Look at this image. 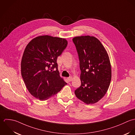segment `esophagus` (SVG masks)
Returning <instances> with one entry per match:
<instances>
[{
	"instance_id": "esophagus-1",
	"label": "esophagus",
	"mask_w": 135,
	"mask_h": 135,
	"mask_svg": "<svg viewBox=\"0 0 135 135\" xmlns=\"http://www.w3.org/2000/svg\"><path fill=\"white\" fill-rule=\"evenodd\" d=\"M73 77H68V78H67V79H68V80L69 81V82H70V81H72L73 80Z\"/></svg>"
}]
</instances>
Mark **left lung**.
Listing matches in <instances>:
<instances>
[{
	"mask_svg": "<svg viewBox=\"0 0 135 135\" xmlns=\"http://www.w3.org/2000/svg\"><path fill=\"white\" fill-rule=\"evenodd\" d=\"M73 41L78 54L81 70V86L75 93L86 104H94L105 95L111 80V65L108 53L94 36H76Z\"/></svg>",
	"mask_w": 135,
	"mask_h": 135,
	"instance_id": "8db88e82",
	"label": "left lung"
}]
</instances>
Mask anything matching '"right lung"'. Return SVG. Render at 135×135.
Wrapping results in <instances>:
<instances>
[{
    "instance_id": "1",
    "label": "right lung",
    "mask_w": 135,
    "mask_h": 135,
    "mask_svg": "<svg viewBox=\"0 0 135 135\" xmlns=\"http://www.w3.org/2000/svg\"><path fill=\"white\" fill-rule=\"evenodd\" d=\"M67 44L65 38L47 35L36 37L27 44L21 60V75L34 97L46 100L67 84L59 76L57 59Z\"/></svg>"
}]
</instances>
